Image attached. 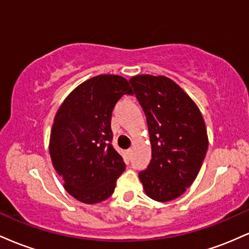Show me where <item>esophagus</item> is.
I'll use <instances>...</instances> for the list:
<instances>
[{
  "label": "esophagus",
  "instance_id": "34e87169",
  "mask_svg": "<svg viewBox=\"0 0 249 249\" xmlns=\"http://www.w3.org/2000/svg\"><path fill=\"white\" fill-rule=\"evenodd\" d=\"M127 153L130 154V156H131V154L133 153V148H128V150H127Z\"/></svg>",
  "mask_w": 249,
  "mask_h": 249
}]
</instances>
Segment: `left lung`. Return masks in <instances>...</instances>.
Returning a JSON list of instances; mask_svg holds the SVG:
<instances>
[{
    "label": "left lung",
    "instance_id": "8db88e82",
    "mask_svg": "<svg viewBox=\"0 0 249 249\" xmlns=\"http://www.w3.org/2000/svg\"><path fill=\"white\" fill-rule=\"evenodd\" d=\"M130 83L146 116L152 148L139 179L151 199L171 201L198 176L208 147L206 125L192 98L168 77L138 75Z\"/></svg>",
    "mask_w": 249,
    "mask_h": 249
}]
</instances>
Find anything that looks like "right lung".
<instances>
[{"label": "right lung", "mask_w": 249, "mask_h": 249, "mask_svg": "<svg viewBox=\"0 0 249 249\" xmlns=\"http://www.w3.org/2000/svg\"><path fill=\"white\" fill-rule=\"evenodd\" d=\"M123 95H133L124 77H92L71 91L53 119L51 161L67 192L84 204L107 200L125 170L111 144V116Z\"/></svg>", "instance_id": "obj_1"}]
</instances>
